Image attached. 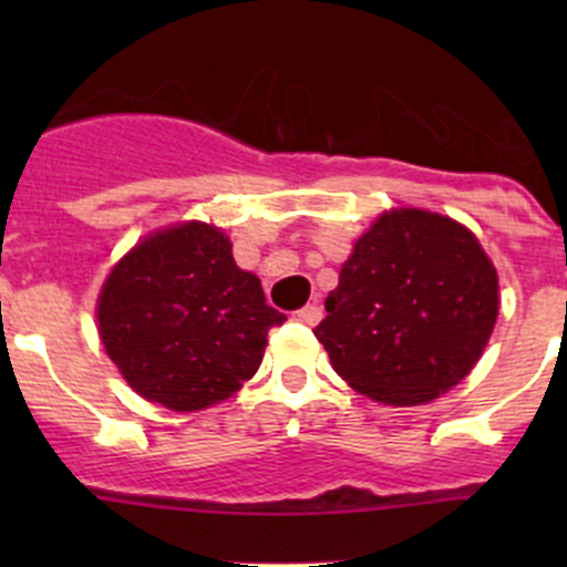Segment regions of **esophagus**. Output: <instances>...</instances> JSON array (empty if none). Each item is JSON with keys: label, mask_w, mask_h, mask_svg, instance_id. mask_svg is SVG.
I'll use <instances>...</instances> for the list:
<instances>
[{"label": "esophagus", "mask_w": 567, "mask_h": 567, "mask_svg": "<svg viewBox=\"0 0 567 567\" xmlns=\"http://www.w3.org/2000/svg\"><path fill=\"white\" fill-rule=\"evenodd\" d=\"M320 318H323V307H320L318 301H312V305L301 307V310H299V320H301V323H307V326H316Z\"/></svg>", "instance_id": "esophagus-1"}]
</instances>
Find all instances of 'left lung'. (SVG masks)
<instances>
[{
  "label": "left lung",
  "mask_w": 567,
  "mask_h": 567,
  "mask_svg": "<svg viewBox=\"0 0 567 567\" xmlns=\"http://www.w3.org/2000/svg\"><path fill=\"white\" fill-rule=\"evenodd\" d=\"M499 312L477 238L447 216H381L340 268L316 326L337 375L386 405H420L461 384Z\"/></svg>",
  "instance_id": "obj_1"
}]
</instances>
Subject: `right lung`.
Wrapping results in <instances>:
<instances>
[{
  "instance_id": "right-lung-1",
  "label": "right lung",
  "mask_w": 567,
  "mask_h": 567,
  "mask_svg": "<svg viewBox=\"0 0 567 567\" xmlns=\"http://www.w3.org/2000/svg\"><path fill=\"white\" fill-rule=\"evenodd\" d=\"M255 274L221 230L199 221L153 233L106 277L99 331L123 379L151 403L199 411L227 400L260 368L271 326Z\"/></svg>"
}]
</instances>
